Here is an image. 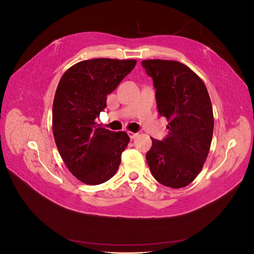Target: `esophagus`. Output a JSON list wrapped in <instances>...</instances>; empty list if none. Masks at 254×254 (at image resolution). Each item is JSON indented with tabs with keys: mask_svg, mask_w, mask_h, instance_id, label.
Returning <instances> with one entry per match:
<instances>
[{
	"mask_svg": "<svg viewBox=\"0 0 254 254\" xmlns=\"http://www.w3.org/2000/svg\"><path fill=\"white\" fill-rule=\"evenodd\" d=\"M128 133V135H129V137H130V139H135V137L137 136V135H139V133H134V132H132V131H128L127 132Z\"/></svg>",
	"mask_w": 254,
	"mask_h": 254,
	"instance_id": "esophagus-1",
	"label": "esophagus"
}]
</instances>
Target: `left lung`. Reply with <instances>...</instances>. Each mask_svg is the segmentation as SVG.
Returning a JSON list of instances; mask_svg holds the SVG:
<instances>
[{
    "label": "left lung",
    "instance_id": "8db88e82",
    "mask_svg": "<svg viewBox=\"0 0 254 254\" xmlns=\"http://www.w3.org/2000/svg\"><path fill=\"white\" fill-rule=\"evenodd\" d=\"M156 88L158 111L170 130L163 141L151 137L146 160L155 179L165 187L180 189L201 172L209 155L214 118L205 84L179 61H142Z\"/></svg>",
    "mask_w": 254,
    "mask_h": 254
}]
</instances>
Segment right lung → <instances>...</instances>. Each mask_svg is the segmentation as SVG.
I'll return each mask as SVG.
<instances>
[{
    "label": "right lung",
    "instance_id": "add662e5",
    "mask_svg": "<svg viewBox=\"0 0 254 254\" xmlns=\"http://www.w3.org/2000/svg\"><path fill=\"white\" fill-rule=\"evenodd\" d=\"M134 59L95 58L67 68L53 104V134L64 164L79 181L96 186L117 173L129 143L125 131L97 127L107 95L135 66Z\"/></svg>",
    "mask_w": 254,
    "mask_h": 254
}]
</instances>
